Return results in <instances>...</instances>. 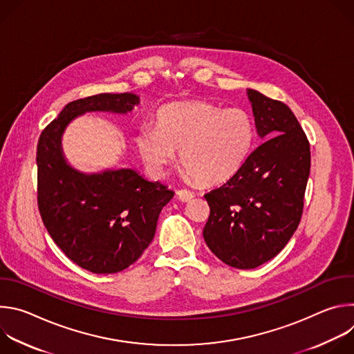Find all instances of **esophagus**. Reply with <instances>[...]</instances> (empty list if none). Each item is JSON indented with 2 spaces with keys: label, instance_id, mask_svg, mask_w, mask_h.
Returning a JSON list of instances; mask_svg holds the SVG:
<instances>
[{
  "label": "esophagus",
  "instance_id": "obj_1",
  "mask_svg": "<svg viewBox=\"0 0 354 354\" xmlns=\"http://www.w3.org/2000/svg\"><path fill=\"white\" fill-rule=\"evenodd\" d=\"M178 198L180 201H183V203H186V201H190L193 197H194V193L187 190V189H182V190H178Z\"/></svg>",
  "mask_w": 354,
  "mask_h": 354
}]
</instances>
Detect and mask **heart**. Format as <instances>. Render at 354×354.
Returning a JSON list of instances; mask_svg holds the SVG:
<instances>
[{"mask_svg": "<svg viewBox=\"0 0 354 354\" xmlns=\"http://www.w3.org/2000/svg\"><path fill=\"white\" fill-rule=\"evenodd\" d=\"M254 137V122L243 109L185 102L162 106L156 127L138 129L136 144L154 172L171 165L179 151L185 172L200 185L214 186L238 174L250 154Z\"/></svg>", "mask_w": 354, "mask_h": 354, "instance_id": "heart-1", "label": "heart"}]
</instances>
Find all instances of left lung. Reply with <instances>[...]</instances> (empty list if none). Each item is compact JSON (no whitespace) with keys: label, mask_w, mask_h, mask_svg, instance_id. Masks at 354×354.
<instances>
[{"label":"left lung","mask_w":354,"mask_h":354,"mask_svg":"<svg viewBox=\"0 0 354 354\" xmlns=\"http://www.w3.org/2000/svg\"><path fill=\"white\" fill-rule=\"evenodd\" d=\"M263 142L235 176L205 194L210 217L203 236L213 254L235 269L273 259L297 230L310 176V142L291 109L246 89Z\"/></svg>","instance_id":"left-lung-1"}]
</instances>
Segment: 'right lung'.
Wrapping results in <instances>:
<instances>
[{
    "instance_id": "add662e5",
    "label": "right lung",
    "mask_w": 354,
    "mask_h": 354,
    "mask_svg": "<svg viewBox=\"0 0 354 354\" xmlns=\"http://www.w3.org/2000/svg\"><path fill=\"white\" fill-rule=\"evenodd\" d=\"M137 105L140 96L131 92L74 100L37 142V205L43 224L68 259L96 274L122 272L142 255L156 235L162 207L175 193L131 168L78 171L64 156L63 134L85 113L127 115Z\"/></svg>"
}]
</instances>
